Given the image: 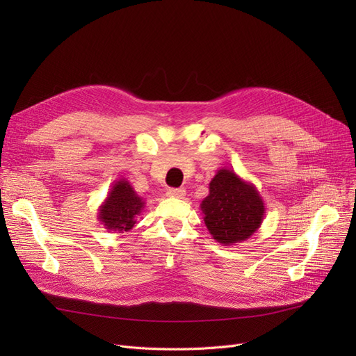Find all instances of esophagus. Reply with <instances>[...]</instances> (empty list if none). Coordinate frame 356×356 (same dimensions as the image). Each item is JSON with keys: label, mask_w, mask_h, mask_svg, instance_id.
I'll use <instances>...</instances> for the list:
<instances>
[{"label": "esophagus", "mask_w": 356, "mask_h": 356, "mask_svg": "<svg viewBox=\"0 0 356 356\" xmlns=\"http://www.w3.org/2000/svg\"><path fill=\"white\" fill-rule=\"evenodd\" d=\"M166 195L169 197H177V199H182L186 196V190L184 188H169Z\"/></svg>", "instance_id": "esophagus-1"}]
</instances>
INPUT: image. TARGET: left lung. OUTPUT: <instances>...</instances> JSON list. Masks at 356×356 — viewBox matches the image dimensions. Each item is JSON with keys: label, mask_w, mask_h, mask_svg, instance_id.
Here are the masks:
<instances>
[{"label": "left lung", "mask_w": 356, "mask_h": 356, "mask_svg": "<svg viewBox=\"0 0 356 356\" xmlns=\"http://www.w3.org/2000/svg\"><path fill=\"white\" fill-rule=\"evenodd\" d=\"M200 209L212 239L224 246L250 239L266 213L264 200L252 182L229 168H221L211 179Z\"/></svg>", "instance_id": "obj_1"}]
</instances>
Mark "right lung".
I'll use <instances>...</instances> for the list:
<instances>
[{
  "instance_id": "add662e5",
  "label": "right lung",
  "mask_w": 356,
  "mask_h": 356,
  "mask_svg": "<svg viewBox=\"0 0 356 356\" xmlns=\"http://www.w3.org/2000/svg\"><path fill=\"white\" fill-rule=\"evenodd\" d=\"M145 208V200L136 195L131 182L124 178L115 179L99 207L98 220L108 232H131L136 217Z\"/></svg>"
}]
</instances>
